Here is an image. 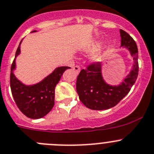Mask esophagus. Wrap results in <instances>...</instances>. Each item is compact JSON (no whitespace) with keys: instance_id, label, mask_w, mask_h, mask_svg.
Wrapping results in <instances>:
<instances>
[{"instance_id":"obj_1","label":"esophagus","mask_w":154,"mask_h":154,"mask_svg":"<svg viewBox=\"0 0 154 154\" xmlns=\"http://www.w3.org/2000/svg\"><path fill=\"white\" fill-rule=\"evenodd\" d=\"M73 70H75L76 72L79 73V71H80V66H75L73 67Z\"/></svg>"}]
</instances>
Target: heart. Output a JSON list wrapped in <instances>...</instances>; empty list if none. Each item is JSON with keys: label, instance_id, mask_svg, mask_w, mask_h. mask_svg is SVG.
Returning a JSON list of instances; mask_svg holds the SVG:
<instances>
[{"label": "heart", "instance_id": "b5f03b06", "mask_svg": "<svg viewBox=\"0 0 154 154\" xmlns=\"http://www.w3.org/2000/svg\"><path fill=\"white\" fill-rule=\"evenodd\" d=\"M99 47H100V44L94 43V44H93V45H92L90 48H89V51H96V50H97L98 48H99ZM94 60H100V55H96V56L94 57Z\"/></svg>", "mask_w": 154, "mask_h": 154}]
</instances>
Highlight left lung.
Returning a JSON list of instances; mask_svg holds the SVG:
<instances>
[{"mask_svg":"<svg viewBox=\"0 0 154 154\" xmlns=\"http://www.w3.org/2000/svg\"><path fill=\"white\" fill-rule=\"evenodd\" d=\"M121 46L129 50L134 63L130 74L118 86L106 84L101 75V64L94 62L82 69L76 82V90L82 103L91 109L103 110L118 104L131 90L138 75V51L134 39L120 29Z\"/></svg>","mask_w":154,"mask_h":154,"instance_id":"obj_1","label":"left lung"}]
</instances>
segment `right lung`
<instances>
[{
	"label": "right lung",
	"mask_w": 154,
	"mask_h": 154,
	"mask_svg": "<svg viewBox=\"0 0 154 154\" xmlns=\"http://www.w3.org/2000/svg\"><path fill=\"white\" fill-rule=\"evenodd\" d=\"M34 32L36 31L32 32ZM21 42L22 41L16 52L15 59L20 53ZM15 59L11 65L10 83L16 104L20 110L29 118L35 119L42 118L54 107L55 87L64 72L70 67H58L41 82L34 85L26 86L20 82L13 72L16 67Z\"/></svg>",
	"instance_id": "add662e5"
}]
</instances>
